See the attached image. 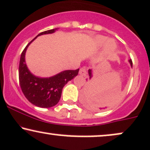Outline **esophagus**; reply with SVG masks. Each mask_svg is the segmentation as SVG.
<instances>
[{
	"mask_svg": "<svg viewBox=\"0 0 150 150\" xmlns=\"http://www.w3.org/2000/svg\"><path fill=\"white\" fill-rule=\"evenodd\" d=\"M79 74L81 75H83V76H85L87 74V72H86V68H85V67H81V68L80 69V71H79Z\"/></svg>",
	"mask_w": 150,
	"mask_h": 150,
	"instance_id": "obj_1",
	"label": "esophagus"
}]
</instances>
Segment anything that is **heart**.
I'll return each instance as SVG.
<instances>
[{"instance_id": "obj_1", "label": "heart", "mask_w": 150, "mask_h": 150, "mask_svg": "<svg viewBox=\"0 0 150 150\" xmlns=\"http://www.w3.org/2000/svg\"><path fill=\"white\" fill-rule=\"evenodd\" d=\"M107 40V38L105 36L98 35L95 38V43L98 46H102L105 44ZM117 49V45L115 42L112 40H108L105 43V53L107 55H110L115 52Z\"/></svg>"}]
</instances>
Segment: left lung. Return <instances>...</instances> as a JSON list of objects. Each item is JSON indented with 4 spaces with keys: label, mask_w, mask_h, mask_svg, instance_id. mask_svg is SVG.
Instances as JSON below:
<instances>
[{
    "label": "left lung",
    "mask_w": 150,
    "mask_h": 150,
    "mask_svg": "<svg viewBox=\"0 0 150 150\" xmlns=\"http://www.w3.org/2000/svg\"><path fill=\"white\" fill-rule=\"evenodd\" d=\"M129 63H130L131 67H132V60H129ZM88 75L89 77H90V80L93 77V72H92V70H88ZM102 97L99 95H97L96 94L94 93V92L91 90L89 86V85H86L85 89L83 90V104L85 105V106L86 108H89V109L91 110H97L98 108H99L100 110L102 109H105L107 107H105V108H103L102 106V103H100V98Z\"/></svg>",
    "instance_id": "left-lung-1"
}]
</instances>
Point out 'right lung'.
I'll list each match as a JSON object with an SVG mask.
<instances>
[{
  "instance_id": "add662e5",
  "label": "right lung",
  "mask_w": 150,
  "mask_h": 150,
  "mask_svg": "<svg viewBox=\"0 0 150 150\" xmlns=\"http://www.w3.org/2000/svg\"><path fill=\"white\" fill-rule=\"evenodd\" d=\"M57 28L49 30L38 34L25 47L19 64V83L25 97L37 107L48 108L55 106L61 98L62 90L67 83L77 76L79 69L62 71L50 78H39L33 75L28 68L25 60V52L30 44L38 36L53 33Z\"/></svg>"
}]
</instances>
